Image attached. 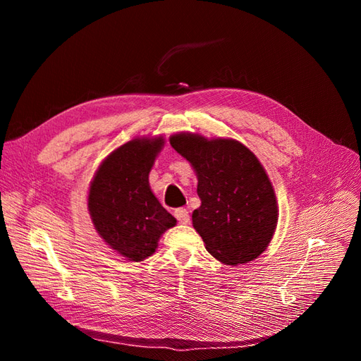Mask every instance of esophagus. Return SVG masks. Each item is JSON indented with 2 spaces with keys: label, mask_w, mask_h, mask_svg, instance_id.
Here are the masks:
<instances>
[{
  "label": "esophagus",
  "mask_w": 361,
  "mask_h": 361,
  "mask_svg": "<svg viewBox=\"0 0 361 361\" xmlns=\"http://www.w3.org/2000/svg\"><path fill=\"white\" fill-rule=\"evenodd\" d=\"M173 216H176V219L178 220V222L181 224V225H185V224H189V220H190V216H189V212L185 210V208H177L176 212H173Z\"/></svg>",
  "instance_id": "1"
}]
</instances>
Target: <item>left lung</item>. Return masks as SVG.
<instances>
[{"instance_id": "obj_1", "label": "left lung", "mask_w": 361, "mask_h": 361, "mask_svg": "<svg viewBox=\"0 0 361 361\" xmlns=\"http://www.w3.org/2000/svg\"><path fill=\"white\" fill-rule=\"evenodd\" d=\"M169 142L197 176L192 222L208 253L226 265L258 258L273 238L277 202L257 156L234 139L177 133Z\"/></svg>"}]
</instances>
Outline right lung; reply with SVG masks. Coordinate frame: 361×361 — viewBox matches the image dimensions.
<instances>
[{"label":"right lung","mask_w":361,"mask_h":361,"mask_svg":"<svg viewBox=\"0 0 361 361\" xmlns=\"http://www.w3.org/2000/svg\"><path fill=\"white\" fill-rule=\"evenodd\" d=\"M164 137L132 139L102 161L90 185L88 210L99 235L129 261L157 249L164 232L176 226L148 184Z\"/></svg>","instance_id":"add662e5"}]
</instances>
